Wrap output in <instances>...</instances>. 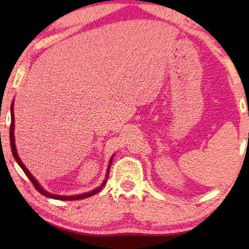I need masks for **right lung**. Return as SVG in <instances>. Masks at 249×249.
<instances>
[{
  "instance_id": "right-lung-1",
  "label": "right lung",
  "mask_w": 249,
  "mask_h": 249,
  "mask_svg": "<svg viewBox=\"0 0 249 249\" xmlns=\"http://www.w3.org/2000/svg\"><path fill=\"white\" fill-rule=\"evenodd\" d=\"M13 105H15V102L12 101L11 103V108H10V111H11V125H10V145H11V151H12V155L15 160L18 163L20 168L23 170V172L26 173V176L28 177L30 181L33 182V185L35 188L38 190V192L44 195L45 197H49V198H53V199H59V200H78V199H84V198H87V197H90L95 195V194H97L98 192H101L102 188H103L105 183H107V177H108V172H110V168H111V163H112V160H113V156L114 154L111 156L110 159V162H108V165H107V176H105V179L104 181L101 183V186H98L97 188H95L93 190H90V192H87V193H84V194H79V195H70V196H62V195H56V194H52V193H49L47 190H45L43 188L42 186H40V183L37 181L35 179V177H34L32 173L28 171V169L26 168V165L23 164L21 160H20L19 155H18V152H17V147H16V141H15V113H13Z\"/></svg>"
}]
</instances>
